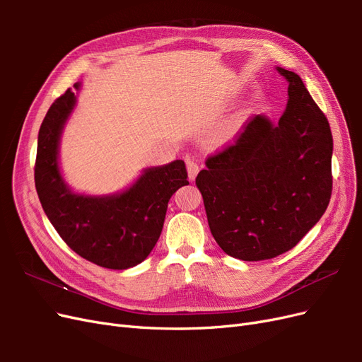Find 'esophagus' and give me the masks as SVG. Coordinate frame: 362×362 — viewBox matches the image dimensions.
<instances>
[{"label": "esophagus", "mask_w": 362, "mask_h": 362, "mask_svg": "<svg viewBox=\"0 0 362 362\" xmlns=\"http://www.w3.org/2000/svg\"><path fill=\"white\" fill-rule=\"evenodd\" d=\"M198 172H199V164L196 163V161L189 160V161H187V173H189V180H190V181H193V180L196 178V175H198Z\"/></svg>", "instance_id": "1"}]
</instances>
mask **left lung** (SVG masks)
Here are the masks:
<instances>
[{
  "instance_id": "obj_1",
  "label": "left lung",
  "mask_w": 362,
  "mask_h": 362,
  "mask_svg": "<svg viewBox=\"0 0 362 362\" xmlns=\"http://www.w3.org/2000/svg\"><path fill=\"white\" fill-rule=\"evenodd\" d=\"M279 122L250 117L233 145L206 158L196 177L211 234L243 261L293 249L320 221L332 194V133L298 74Z\"/></svg>"
}]
</instances>
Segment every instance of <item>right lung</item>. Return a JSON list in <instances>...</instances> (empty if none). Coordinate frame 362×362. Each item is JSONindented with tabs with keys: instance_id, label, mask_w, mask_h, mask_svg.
I'll return each mask as SVG.
<instances>
[{
	"instance_id": "right-lung-1",
	"label": "right lung",
	"mask_w": 362,
	"mask_h": 362,
	"mask_svg": "<svg viewBox=\"0 0 362 362\" xmlns=\"http://www.w3.org/2000/svg\"><path fill=\"white\" fill-rule=\"evenodd\" d=\"M80 89V84H74ZM75 105L68 89L52 103L37 137L35 182L49 222L75 254L96 266L124 270L140 264L154 249L161 234L172 194L187 185L182 160L146 169L120 194L84 196L64 184L57 163L59 140Z\"/></svg>"
}]
</instances>
